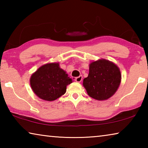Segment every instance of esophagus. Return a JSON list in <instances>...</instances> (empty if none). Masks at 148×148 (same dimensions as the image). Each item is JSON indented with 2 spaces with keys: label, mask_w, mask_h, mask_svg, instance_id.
<instances>
[{
  "label": "esophagus",
  "mask_w": 148,
  "mask_h": 148,
  "mask_svg": "<svg viewBox=\"0 0 148 148\" xmlns=\"http://www.w3.org/2000/svg\"><path fill=\"white\" fill-rule=\"evenodd\" d=\"M82 80V76H79L78 77H76V79H75V81H76V82H78V83H79V82H81Z\"/></svg>",
  "instance_id": "1"
}]
</instances>
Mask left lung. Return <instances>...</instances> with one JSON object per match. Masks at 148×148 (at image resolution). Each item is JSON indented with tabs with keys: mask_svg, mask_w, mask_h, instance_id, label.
<instances>
[{
	"mask_svg": "<svg viewBox=\"0 0 148 148\" xmlns=\"http://www.w3.org/2000/svg\"><path fill=\"white\" fill-rule=\"evenodd\" d=\"M121 79V72L117 65L102 59L90 63L89 75L84 79L83 86L89 97L103 101L113 96Z\"/></svg>",
	"mask_w": 148,
	"mask_h": 148,
	"instance_id": "1",
	"label": "left lung"
}]
</instances>
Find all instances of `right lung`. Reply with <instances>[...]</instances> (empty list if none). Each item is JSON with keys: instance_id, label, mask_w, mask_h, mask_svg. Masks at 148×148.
<instances>
[{"instance_id": "right-lung-1", "label": "right lung", "mask_w": 148, "mask_h": 148, "mask_svg": "<svg viewBox=\"0 0 148 148\" xmlns=\"http://www.w3.org/2000/svg\"><path fill=\"white\" fill-rule=\"evenodd\" d=\"M72 82L64 70L57 62L47 63L40 67L30 79L32 91L39 98L53 101L64 95L66 86Z\"/></svg>"}]
</instances>
